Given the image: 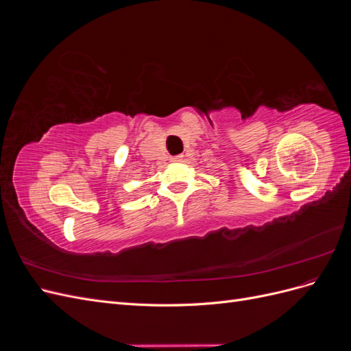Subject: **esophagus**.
<instances>
[{"instance_id":"1","label":"esophagus","mask_w":351,"mask_h":351,"mask_svg":"<svg viewBox=\"0 0 351 351\" xmlns=\"http://www.w3.org/2000/svg\"><path fill=\"white\" fill-rule=\"evenodd\" d=\"M182 158H183V155H177V156H171V158H169V161H171V162H180V161H182Z\"/></svg>"}]
</instances>
